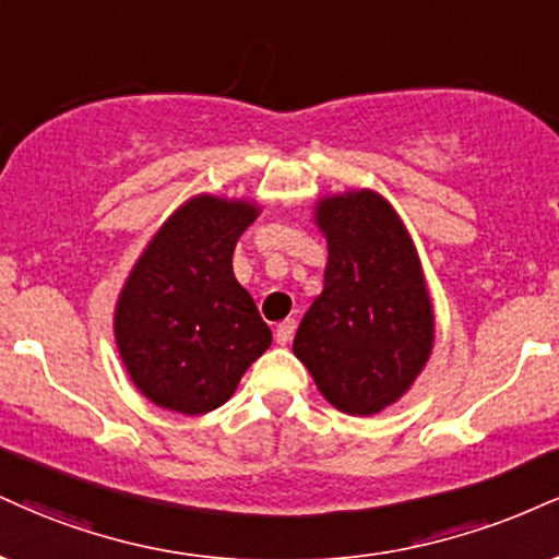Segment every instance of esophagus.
<instances>
[{"label":"esophagus","mask_w":559,"mask_h":559,"mask_svg":"<svg viewBox=\"0 0 559 559\" xmlns=\"http://www.w3.org/2000/svg\"><path fill=\"white\" fill-rule=\"evenodd\" d=\"M294 331H297V320H284L278 328H275V341H278L281 346L292 344Z\"/></svg>","instance_id":"esophagus-1"}]
</instances>
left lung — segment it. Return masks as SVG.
<instances>
[{"mask_svg":"<svg viewBox=\"0 0 559 559\" xmlns=\"http://www.w3.org/2000/svg\"><path fill=\"white\" fill-rule=\"evenodd\" d=\"M318 226L328 237L325 286L299 322L294 354L335 408L378 414L432 352L419 258L393 207L369 190L322 200Z\"/></svg>","mask_w":559,"mask_h":559,"instance_id":"obj_1","label":"left lung"}]
</instances>
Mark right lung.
Wrapping results in <instances>:
<instances>
[{"label": "right lung", "instance_id": "add662e5", "mask_svg": "<svg viewBox=\"0 0 559 559\" xmlns=\"http://www.w3.org/2000/svg\"><path fill=\"white\" fill-rule=\"evenodd\" d=\"M250 203L200 194L160 226L119 297L117 346L134 385L156 406L207 414L271 346V328L234 278Z\"/></svg>", "mask_w": 559, "mask_h": 559}]
</instances>
